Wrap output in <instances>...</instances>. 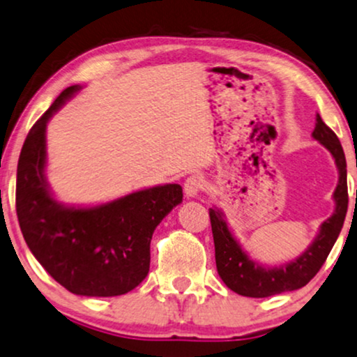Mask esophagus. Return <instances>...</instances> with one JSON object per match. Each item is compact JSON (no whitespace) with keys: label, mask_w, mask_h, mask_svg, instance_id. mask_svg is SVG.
<instances>
[{"label":"esophagus","mask_w":357,"mask_h":357,"mask_svg":"<svg viewBox=\"0 0 357 357\" xmlns=\"http://www.w3.org/2000/svg\"><path fill=\"white\" fill-rule=\"evenodd\" d=\"M204 187H205V178L199 174L190 175V177L185 180V183H183V190H185V195L190 197V199L199 195V193L204 190Z\"/></svg>","instance_id":"1"}]
</instances>
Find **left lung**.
Here are the masks:
<instances>
[{
    "label": "left lung",
    "mask_w": 357,
    "mask_h": 357,
    "mask_svg": "<svg viewBox=\"0 0 357 357\" xmlns=\"http://www.w3.org/2000/svg\"><path fill=\"white\" fill-rule=\"evenodd\" d=\"M313 137L319 140L324 147L331 152L340 172V182L334 190V202L336 208L326 222L321 223L319 233L311 243L293 261L284 263L281 266H263L253 261L246 255L231 231L228 230L225 218L220 210L210 208V222H212V233L215 243V261L220 278L223 280L231 291L250 298H266L273 294L284 291H294L310 283L316 273L326 261L329 252L336 243L337 236L344 223L347 212V170L346 157L342 151L340 139L329 127L324 124L319 114L316 116V127Z\"/></svg>",
    "instance_id": "left-lung-1"
}]
</instances>
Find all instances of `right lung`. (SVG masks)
Listing matches in <instances>:
<instances>
[{
    "label": "right lung",
    "instance_id": "right-lung-1",
    "mask_svg": "<svg viewBox=\"0 0 357 357\" xmlns=\"http://www.w3.org/2000/svg\"><path fill=\"white\" fill-rule=\"evenodd\" d=\"M79 89L61 92L24 140L17 160V222L34 258L68 291L119 296L147 276L152 233L183 193L178 183H167L91 208L59 204L44 175L46 126Z\"/></svg>",
    "mask_w": 357,
    "mask_h": 357
}]
</instances>
